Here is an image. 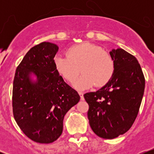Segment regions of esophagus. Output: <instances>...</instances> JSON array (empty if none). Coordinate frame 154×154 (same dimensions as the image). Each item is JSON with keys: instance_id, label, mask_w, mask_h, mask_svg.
<instances>
[{"instance_id": "esophagus-1", "label": "esophagus", "mask_w": 154, "mask_h": 154, "mask_svg": "<svg viewBox=\"0 0 154 154\" xmlns=\"http://www.w3.org/2000/svg\"><path fill=\"white\" fill-rule=\"evenodd\" d=\"M78 93H79V95H80L81 100H84V96H83V93H82V92H81V91H79V92H78Z\"/></svg>"}]
</instances>
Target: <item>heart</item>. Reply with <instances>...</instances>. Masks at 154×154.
<instances>
[{"label":"heart","mask_w":154,"mask_h":154,"mask_svg":"<svg viewBox=\"0 0 154 154\" xmlns=\"http://www.w3.org/2000/svg\"><path fill=\"white\" fill-rule=\"evenodd\" d=\"M66 55L56 56L54 60V66L69 82L77 79L80 71L83 72L73 83L76 89L85 90L95 84L103 86L114 75V60L109 53L98 45L90 43L73 45L67 50Z\"/></svg>","instance_id":"1"}]
</instances>
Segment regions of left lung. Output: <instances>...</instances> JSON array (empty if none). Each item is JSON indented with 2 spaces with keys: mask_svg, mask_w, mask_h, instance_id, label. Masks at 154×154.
Masks as SVG:
<instances>
[{
  "mask_svg": "<svg viewBox=\"0 0 154 154\" xmlns=\"http://www.w3.org/2000/svg\"><path fill=\"white\" fill-rule=\"evenodd\" d=\"M109 54L114 62L111 79L98 91L84 95L91 128L104 139H114L130 130L145 89L143 73L135 56L122 48L112 49Z\"/></svg>",
  "mask_w": 154,
  "mask_h": 154,
  "instance_id": "left-lung-1",
  "label": "left lung"
}]
</instances>
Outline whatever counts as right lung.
I'll return each mask as SVG.
<instances>
[{"mask_svg": "<svg viewBox=\"0 0 154 154\" xmlns=\"http://www.w3.org/2000/svg\"><path fill=\"white\" fill-rule=\"evenodd\" d=\"M58 51V45L49 42L32 47L17 66L14 79V119L22 131L39 143L59 138L65 114L80 99L55 68Z\"/></svg>", "mask_w": 154, "mask_h": 154, "instance_id": "add662e5", "label": "right lung"}]
</instances>
